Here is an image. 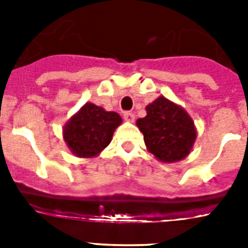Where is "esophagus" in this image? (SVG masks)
Listing matches in <instances>:
<instances>
[{
	"instance_id": "1",
	"label": "esophagus",
	"mask_w": 248,
	"mask_h": 248,
	"mask_svg": "<svg viewBox=\"0 0 248 248\" xmlns=\"http://www.w3.org/2000/svg\"><path fill=\"white\" fill-rule=\"evenodd\" d=\"M124 121H127V122H134V120H135V114L132 112H124Z\"/></svg>"
}]
</instances>
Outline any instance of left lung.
<instances>
[{"label": "left lung", "mask_w": 248, "mask_h": 248, "mask_svg": "<svg viewBox=\"0 0 248 248\" xmlns=\"http://www.w3.org/2000/svg\"><path fill=\"white\" fill-rule=\"evenodd\" d=\"M136 124L148 151L162 162H176L192 149L197 132L192 118L179 105L159 96L147 107V116Z\"/></svg>", "instance_id": "1"}]
</instances>
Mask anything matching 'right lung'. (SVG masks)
I'll return each instance as SVG.
<instances>
[{"mask_svg": "<svg viewBox=\"0 0 248 248\" xmlns=\"http://www.w3.org/2000/svg\"><path fill=\"white\" fill-rule=\"evenodd\" d=\"M121 122L118 113L86 103L64 126V140L77 157H95L110 143Z\"/></svg>", "mask_w": 248, "mask_h": 248, "instance_id": "1", "label": "right lung"}]
</instances>
